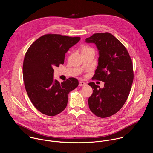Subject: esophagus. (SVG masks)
<instances>
[{
    "mask_svg": "<svg viewBox=\"0 0 153 153\" xmlns=\"http://www.w3.org/2000/svg\"><path fill=\"white\" fill-rule=\"evenodd\" d=\"M87 85V83H85V82L84 81H80L79 82V87H83V86H85Z\"/></svg>",
    "mask_w": 153,
    "mask_h": 153,
    "instance_id": "1",
    "label": "esophagus"
}]
</instances>
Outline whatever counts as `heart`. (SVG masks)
I'll list each match as a JSON object with an SVG mask.
<instances>
[{
    "label": "heart",
    "mask_w": 153,
    "mask_h": 153,
    "mask_svg": "<svg viewBox=\"0 0 153 153\" xmlns=\"http://www.w3.org/2000/svg\"><path fill=\"white\" fill-rule=\"evenodd\" d=\"M89 49H92V48H89V47H87V46H85L84 48H83L82 51H85V50H89Z\"/></svg>",
    "instance_id": "heart-1"
}]
</instances>
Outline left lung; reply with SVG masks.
<instances>
[{
  "mask_svg": "<svg viewBox=\"0 0 153 153\" xmlns=\"http://www.w3.org/2000/svg\"><path fill=\"white\" fill-rule=\"evenodd\" d=\"M85 42L95 44L99 53L92 79L104 82L103 88L94 82L88 84L93 89L89 107L97 117H108L123 107L129 95L134 79L131 58L125 46L108 32L95 33Z\"/></svg>",
  "mask_w": 153,
  "mask_h": 153,
  "instance_id": "left-lung-1",
  "label": "left lung"
}]
</instances>
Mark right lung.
<instances>
[{"instance_id": "obj_1", "label": "right lung", "mask_w": 153, "mask_h": 153, "mask_svg": "<svg viewBox=\"0 0 153 153\" xmlns=\"http://www.w3.org/2000/svg\"><path fill=\"white\" fill-rule=\"evenodd\" d=\"M79 40V37L45 35L32 44L25 54V89L34 107L45 115L54 116L62 112L69 92L78 86V81L74 78L61 83L54 79L53 68L64 64L66 53Z\"/></svg>"}]
</instances>
